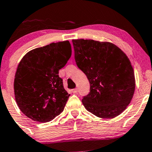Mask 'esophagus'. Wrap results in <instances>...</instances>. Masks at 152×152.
Returning a JSON list of instances; mask_svg holds the SVG:
<instances>
[{
    "label": "esophagus",
    "instance_id": "esophagus-1",
    "mask_svg": "<svg viewBox=\"0 0 152 152\" xmlns=\"http://www.w3.org/2000/svg\"><path fill=\"white\" fill-rule=\"evenodd\" d=\"M72 92L74 94H76L78 92V90H77V88H74V89H73L72 90Z\"/></svg>",
    "mask_w": 152,
    "mask_h": 152
}]
</instances>
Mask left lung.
I'll return each instance as SVG.
<instances>
[{"label":"left lung","instance_id":"left-lung-1","mask_svg":"<svg viewBox=\"0 0 152 152\" xmlns=\"http://www.w3.org/2000/svg\"><path fill=\"white\" fill-rule=\"evenodd\" d=\"M76 65L86 74L90 92L82 99L88 111L102 118L121 114L135 91L134 69L116 45L94 40H72Z\"/></svg>","mask_w":152,"mask_h":152}]
</instances>
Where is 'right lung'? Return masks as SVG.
<instances>
[{
    "label": "right lung",
    "instance_id": "obj_1",
    "mask_svg": "<svg viewBox=\"0 0 152 152\" xmlns=\"http://www.w3.org/2000/svg\"><path fill=\"white\" fill-rule=\"evenodd\" d=\"M71 56V44L65 41L35 48L23 57L13 85L15 102L26 116L45 123L64 111L70 94L58 71Z\"/></svg>",
    "mask_w": 152,
    "mask_h": 152
}]
</instances>
